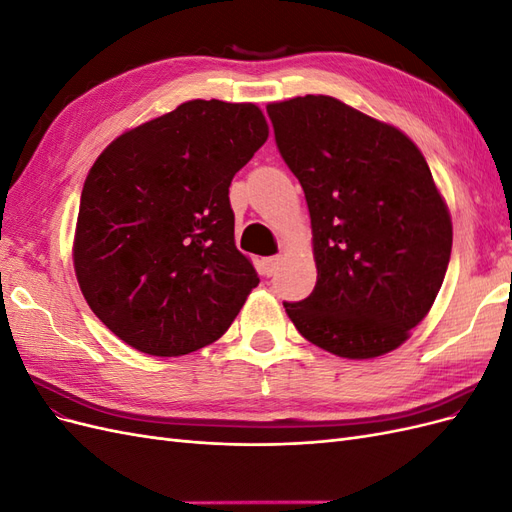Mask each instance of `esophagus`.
<instances>
[{
    "instance_id": "34e87169",
    "label": "esophagus",
    "mask_w": 512,
    "mask_h": 512,
    "mask_svg": "<svg viewBox=\"0 0 512 512\" xmlns=\"http://www.w3.org/2000/svg\"><path fill=\"white\" fill-rule=\"evenodd\" d=\"M280 262H282V258L280 256H269V258H262V262H260V269H262V275H267V277H271V275H275V271L280 269Z\"/></svg>"
}]
</instances>
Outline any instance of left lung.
I'll list each match as a JSON object with an SVG mask.
<instances>
[{
  "mask_svg": "<svg viewBox=\"0 0 512 512\" xmlns=\"http://www.w3.org/2000/svg\"><path fill=\"white\" fill-rule=\"evenodd\" d=\"M312 218L316 286L284 303L297 331L346 359L410 337L436 301L453 224L423 153L397 128L331 96L267 106Z\"/></svg>",
  "mask_w": 512,
  "mask_h": 512,
  "instance_id": "obj_1",
  "label": "left lung"
}]
</instances>
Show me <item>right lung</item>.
Segmentation results:
<instances>
[{"mask_svg": "<svg viewBox=\"0 0 512 512\" xmlns=\"http://www.w3.org/2000/svg\"><path fill=\"white\" fill-rule=\"evenodd\" d=\"M269 136L256 104L183 102L108 145L83 185L74 271L121 342L153 356L220 339L258 273L228 188Z\"/></svg>", "mask_w": 512, "mask_h": 512, "instance_id": "obj_1", "label": "right lung"}]
</instances>
